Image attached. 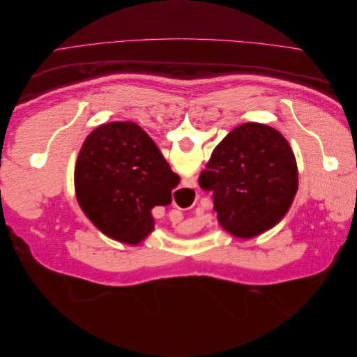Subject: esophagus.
I'll use <instances>...</instances> for the list:
<instances>
[{"mask_svg":"<svg viewBox=\"0 0 357 357\" xmlns=\"http://www.w3.org/2000/svg\"><path fill=\"white\" fill-rule=\"evenodd\" d=\"M195 186H197V180L193 177H188L185 178V185L178 189L177 193L185 199H193V197H195Z\"/></svg>","mask_w":357,"mask_h":357,"instance_id":"34e87169","label":"esophagus"}]
</instances>
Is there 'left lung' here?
Wrapping results in <instances>:
<instances>
[{"instance_id":"8db88e82","label":"left lung","mask_w":357,"mask_h":357,"mask_svg":"<svg viewBox=\"0 0 357 357\" xmlns=\"http://www.w3.org/2000/svg\"><path fill=\"white\" fill-rule=\"evenodd\" d=\"M199 186L213 190L222 228L248 240L274 228L289 211L298 190L296 159L277 129L243 123L215 146Z\"/></svg>"}]
</instances>
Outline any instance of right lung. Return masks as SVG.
Returning a JSON list of instances; mask_svg holds the SVG:
<instances>
[{"instance_id": "right-lung-1", "label": "right lung", "mask_w": 357, "mask_h": 357, "mask_svg": "<svg viewBox=\"0 0 357 357\" xmlns=\"http://www.w3.org/2000/svg\"><path fill=\"white\" fill-rule=\"evenodd\" d=\"M180 183L160 150L134 122H110L86 137L75 160L80 208L104 235L137 245L155 229L152 208Z\"/></svg>"}]
</instances>
